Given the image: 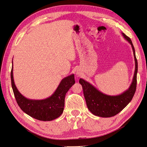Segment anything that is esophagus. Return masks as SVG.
<instances>
[{
    "mask_svg": "<svg viewBox=\"0 0 147 147\" xmlns=\"http://www.w3.org/2000/svg\"><path fill=\"white\" fill-rule=\"evenodd\" d=\"M76 75H77V77H80L81 75H82V73H81L80 71L77 70L76 71Z\"/></svg>",
    "mask_w": 147,
    "mask_h": 147,
    "instance_id": "1",
    "label": "esophagus"
}]
</instances>
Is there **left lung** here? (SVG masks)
I'll return each mask as SVG.
<instances>
[{"mask_svg":"<svg viewBox=\"0 0 147 147\" xmlns=\"http://www.w3.org/2000/svg\"><path fill=\"white\" fill-rule=\"evenodd\" d=\"M124 38L129 43L133 50L135 60V71L131 84L127 90L121 94L110 96L104 94L91 84L80 78L79 83L82 84L83 94L89 110L96 116L103 118L112 117L116 115L126 107L131 101L136 90L137 74L138 70L137 60L135 49L131 40L124 33H121Z\"/></svg>","mask_w":147,"mask_h":147,"instance_id":"8db88e82","label":"left lung"}]
</instances>
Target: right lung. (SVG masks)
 <instances>
[{"label":"right lung","mask_w":147,"mask_h":147,"mask_svg":"<svg viewBox=\"0 0 147 147\" xmlns=\"http://www.w3.org/2000/svg\"><path fill=\"white\" fill-rule=\"evenodd\" d=\"M13 69L12 65L11 71L12 89L18 104L24 113L35 119L44 121H52L63 113L66 93L75 83L74 74L62 80L51 96L45 99L34 100L26 98L18 90L13 79Z\"/></svg>","instance_id":"1"}]
</instances>
